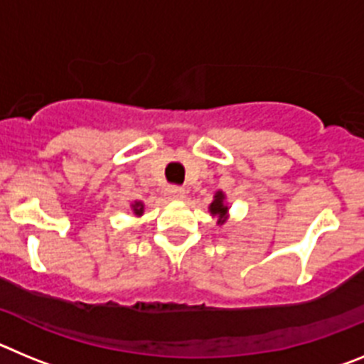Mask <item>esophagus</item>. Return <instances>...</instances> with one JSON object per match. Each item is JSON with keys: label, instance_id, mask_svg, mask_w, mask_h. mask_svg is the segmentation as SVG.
I'll use <instances>...</instances> for the list:
<instances>
[{"label": "esophagus", "instance_id": "34e87169", "mask_svg": "<svg viewBox=\"0 0 364 364\" xmlns=\"http://www.w3.org/2000/svg\"><path fill=\"white\" fill-rule=\"evenodd\" d=\"M167 195L173 200H182V198H186V189L178 188V186H171V188H167Z\"/></svg>", "mask_w": 364, "mask_h": 364}]
</instances>
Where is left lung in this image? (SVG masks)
Returning a JSON list of instances; mask_svg holds the SVG:
<instances>
[{"mask_svg": "<svg viewBox=\"0 0 364 364\" xmlns=\"http://www.w3.org/2000/svg\"><path fill=\"white\" fill-rule=\"evenodd\" d=\"M210 211L213 217L218 218V224H222V222L226 220L228 217V205H226V195L222 191H217L215 193V198L213 202L210 204Z\"/></svg>", "mask_w": 364, "mask_h": 364, "instance_id": "8db88e82", "label": "left lung"}]
</instances>
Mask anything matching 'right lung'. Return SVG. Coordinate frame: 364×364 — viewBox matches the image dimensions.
<instances>
[{
    "mask_svg": "<svg viewBox=\"0 0 364 364\" xmlns=\"http://www.w3.org/2000/svg\"><path fill=\"white\" fill-rule=\"evenodd\" d=\"M131 210H133V213L136 215V217H142L144 204L142 202H134V204H131Z\"/></svg>",
    "mask_w": 364,
    "mask_h": 364,
    "instance_id": "add662e5",
    "label": "right lung"
}]
</instances>
